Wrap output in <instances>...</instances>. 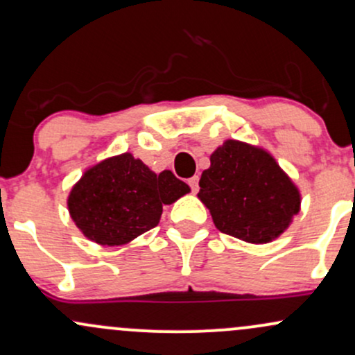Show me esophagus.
<instances>
[{"label": "esophagus", "mask_w": 355, "mask_h": 355, "mask_svg": "<svg viewBox=\"0 0 355 355\" xmlns=\"http://www.w3.org/2000/svg\"><path fill=\"white\" fill-rule=\"evenodd\" d=\"M189 185L191 191H197L198 190V175H195V177L189 178Z\"/></svg>", "instance_id": "34e87169"}]
</instances>
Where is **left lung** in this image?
<instances>
[{
	"instance_id": "obj_1",
	"label": "left lung",
	"mask_w": 355,
	"mask_h": 355,
	"mask_svg": "<svg viewBox=\"0 0 355 355\" xmlns=\"http://www.w3.org/2000/svg\"><path fill=\"white\" fill-rule=\"evenodd\" d=\"M198 197L215 227L250 243H267L299 214L300 193L266 150L227 140L203 170Z\"/></svg>"
}]
</instances>
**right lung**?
Returning <instances> with one entry per match:
<instances>
[{
    "mask_svg": "<svg viewBox=\"0 0 355 355\" xmlns=\"http://www.w3.org/2000/svg\"><path fill=\"white\" fill-rule=\"evenodd\" d=\"M189 191L170 170L157 175L132 153H123L87 170L73 187L68 209L89 240L123 245L157 227L164 205Z\"/></svg>",
    "mask_w": 355,
    "mask_h": 355,
    "instance_id": "right-lung-1",
    "label": "right lung"
}]
</instances>
